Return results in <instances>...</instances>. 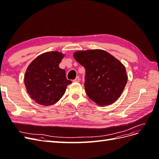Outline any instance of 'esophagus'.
<instances>
[{"label": "esophagus", "instance_id": "34e87169", "mask_svg": "<svg viewBox=\"0 0 159 159\" xmlns=\"http://www.w3.org/2000/svg\"><path fill=\"white\" fill-rule=\"evenodd\" d=\"M74 82H80V77L79 76H77L76 78H75V79L74 80Z\"/></svg>", "mask_w": 159, "mask_h": 159}]
</instances>
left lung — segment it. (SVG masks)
I'll use <instances>...</instances> for the list:
<instances>
[{
  "mask_svg": "<svg viewBox=\"0 0 159 159\" xmlns=\"http://www.w3.org/2000/svg\"><path fill=\"white\" fill-rule=\"evenodd\" d=\"M75 60L85 70V91L100 106L113 103L127 82L125 67L106 51L99 49L74 52Z\"/></svg>",
  "mask_w": 159,
  "mask_h": 159,
  "instance_id": "left-lung-1",
  "label": "left lung"
}]
</instances>
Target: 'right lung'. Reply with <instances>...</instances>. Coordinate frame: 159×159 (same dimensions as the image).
<instances>
[{
  "mask_svg": "<svg viewBox=\"0 0 159 159\" xmlns=\"http://www.w3.org/2000/svg\"><path fill=\"white\" fill-rule=\"evenodd\" d=\"M64 54L54 51L44 53L28 66L25 75V85L30 98L45 106L54 105L65 93L68 80L64 70L59 64Z\"/></svg>",
  "mask_w": 159,
  "mask_h": 159,
  "instance_id": "right-lung-1",
  "label": "right lung"
}]
</instances>
